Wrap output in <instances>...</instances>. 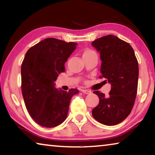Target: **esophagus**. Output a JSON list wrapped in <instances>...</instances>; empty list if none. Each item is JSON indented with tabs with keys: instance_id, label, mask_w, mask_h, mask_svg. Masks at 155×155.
Segmentation results:
<instances>
[{
	"instance_id": "esophagus-1",
	"label": "esophagus",
	"mask_w": 155,
	"mask_h": 155,
	"mask_svg": "<svg viewBox=\"0 0 155 155\" xmlns=\"http://www.w3.org/2000/svg\"><path fill=\"white\" fill-rule=\"evenodd\" d=\"M82 91L84 94H90L91 93V91L90 90H83Z\"/></svg>"
}]
</instances>
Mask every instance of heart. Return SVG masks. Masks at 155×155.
<instances>
[{
	"mask_svg": "<svg viewBox=\"0 0 155 155\" xmlns=\"http://www.w3.org/2000/svg\"><path fill=\"white\" fill-rule=\"evenodd\" d=\"M94 53H96V52L94 51L93 50H91V49H86L83 52V56L87 55V54H94Z\"/></svg>",
	"mask_w": 155,
	"mask_h": 155,
	"instance_id": "obj_1",
	"label": "heart"
}]
</instances>
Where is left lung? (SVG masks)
Segmentation results:
<instances>
[{"label":"left lung","mask_w":155,"mask_h":155,"mask_svg":"<svg viewBox=\"0 0 155 155\" xmlns=\"http://www.w3.org/2000/svg\"><path fill=\"white\" fill-rule=\"evenodd\" d=\"M91 45L101 54L100 78H106L111 85L108 97L99 91H94L100 100L92 109V115L103 124H117L127 118L134 105L139 77L137 59L132 46L116 36H103Z\"/></svg>","instance_id":"left-lung-1"}]
</instances>
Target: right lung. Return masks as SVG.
<instances>
[{
    "instance_id": "right-lung-1",
    "label": "right lung",
    "mask_w": 155,
    "mask_h": 155,
    "mask_svg": "<svg viewBox=\"0 0 155 155\" xmlns=\"http://www.w3.org/2000/svg\"><path fill=\"white\" fill-rule=\"evenodd\" d=\"M77 44L47 38L28 50L21 65V89L26 107L37 124L54 127L66 119L70 100L77 89L58 90L54 81Z\"/></svg>"
}]
</instances>
